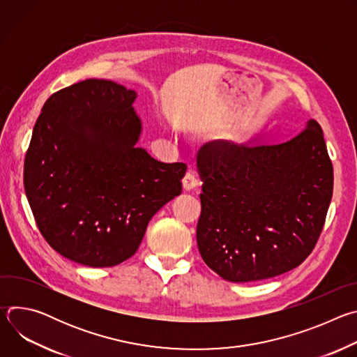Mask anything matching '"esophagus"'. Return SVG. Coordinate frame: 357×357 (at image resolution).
Returning a JSON list of instances; mask_svg holds the SVG:
<instances>
[{"label": "esophagus", "mask_w": 357, "mask_h": 357, "mask_svg": "<svg viewBox=\"0 0 357 357\" xmlns=\"http://www.w3.org/2000/svg\"><path fill=\"white\" fill-rule=\"evenodd\" d=\"M182 183H183V189L185 190H190V189H193V188H196L197 186V176H196V174H195V171H188L186 174H185V176H183V179H182Z\"/></svg>", "instance_id": "obj_1"}]
</instances>
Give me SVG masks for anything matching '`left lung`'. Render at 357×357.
<instances>
[{
	"label": "left lung",
	"instance_id": "left-lung-1",
	"mask_svg": "<svg viewBox=\"0 0 357 357\" xmlns=\"http://www.w3.org/2000/svg\"><path fill=\"white\" fill-rule=\"evenodd\" d=\"M200 256L231 282L284 274L312 252L333 192L318 121L280 144L212 141L197 152Z\"/></svg>",
	"mask_w": 357,
	"mask_h": 357
}]
</instances>
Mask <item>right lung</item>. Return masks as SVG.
Here are the masks:
<instances>
[{"label":"right lung","mask_w":357,"mask_h":357,"mask_svg":"<svg viewBox=\"0 0 357 357\" xmlns=\"http://www.w3.org/2000/svg\"><path fill=\"white\" fill-rule=\"evenodd\" d=\"M134 90L87 79L50 96L24 162V186L43 238L87 267L132 257L146 226L182 192L186 164H165L135 144Z\"/></svg>","instance_id":"1"}]
</instances>
